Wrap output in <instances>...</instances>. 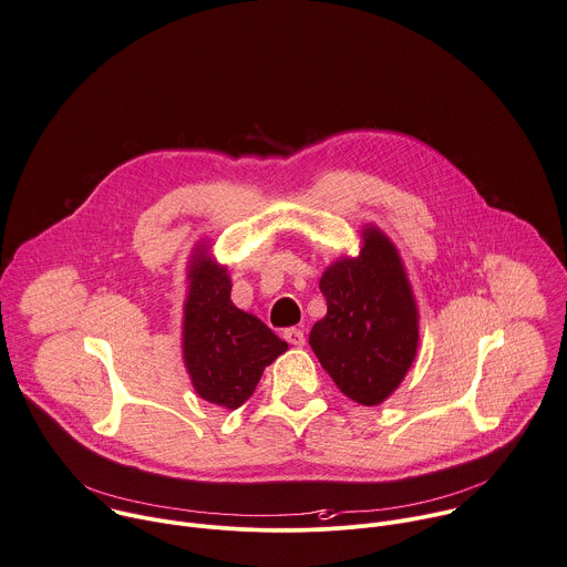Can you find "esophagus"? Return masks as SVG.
Segmentation results:
<instances>
[{
  "label": "esophagus",
  "instance_id": "obj_1",
  "mask_svg": "<svg viewBox=\"0 0 567 567\" xmlns=\"http://www.w3.org/2000/svg\"><path fill=\"white\" fill-rule=\"evenodd\" d=\"M285 340L291 344V347H302L305 344V333L300 329H287L285 331Z\"/></svg>",
  "mask_w": 567,
  "mask_h": 567
}]
</instances>
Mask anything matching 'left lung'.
Segmentation results:
<instances>
[{
  "label": "left lung",
  "mask_w": 567,
  "mask_h": 567,
  "mask_svg": "<svg viewBox=\"0 0 567 567\" xmlns=\"http://www.w3.org/2000/svg\"><path fill=\"white\" fill-rule=\"evenodd\" d=\"M360 254L333 260L322 278L327 316L309 344L338 389L362 406L389 400L415 362L420 309L395 243L364 225Z\"/></svg>",
  "instance_id": "obj_1"
}]
</instances>
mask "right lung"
<instances>
[{
    "label": "right lung",
    "instance_id": "right-lung-1",
    "mask_svg": "<svg viewBox=\"0 0 567 567\" xmlns=\"http://www.w3.org/2000/svg\"><path fill=\"white\" fill-rule=\"evenodd\" d=\"M227 265L200 238L187 260L181 349L198 398L227 411L243 406L256 391L265 367L289 347L260 318L238 309Z\"/></svg>",
    "mask_w": 567,
    "mask_h": 567
}]
</instances>
